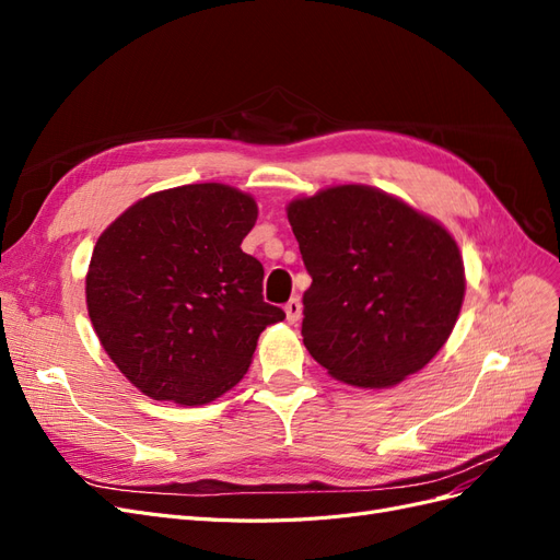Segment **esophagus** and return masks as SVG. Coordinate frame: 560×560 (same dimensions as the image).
Listing matches in <instances>:
<instances>
[{"instance_id":"34e87169","label":"esophagus","mask_w":560,"mask_h":560,"mask_svg":"<svg viewBox=\"0 0 560 560\" xmlns=\"http://www.w3.org/2000/svg\"><path fill=\"white\" fill-rule=\"evenodd\" d=\"M284 313H287V322L290 325H296V322L301 319V301L299 299H290L284 303Z\"/></svg>"}]
</instances>
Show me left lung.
<instances>
[{"mask_svg":"<svg viewBox=\"0 0 560 560\" xmlns=\"http://www.w3.org/2000/svg\"><path fill=\"white\" fill-rule=\"evenodd\" d=\"M287 219L313 278L303 346L331 378L393 387L444 348L465 299V264L446 226L366 184L294 198Z\"/></svg>","mask_w":560,"mask_h":560,"instance_id":"obj_1","label":"left lung"}]
</instances>
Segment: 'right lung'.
Instances as JSON below:
<instances>
[{"label":"right lung","instance_id":"add662e5","mask_svg":"<svg viewBox=\"0 0 560 560\" xmlns=\"http://www.w3.org/2000/svg\"><path fill=\"white\" fill-rule=\"evenodd\" d=\"M257 200L229 184L149 194L100 235L86 273L93 329L118 371L156 401L210 404L284 319L261 296L264 266L241 249Z\"/></svg>","mask_w":560,"mask_h":560}]
</instances>
